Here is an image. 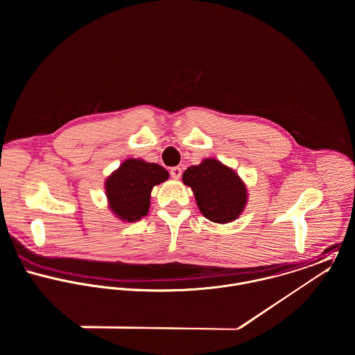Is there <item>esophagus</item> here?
Segmentation results:
<instances>
[{
  "label": "esophagus",
  "instance_id": "34e87169",
  "mask_svg": "<svg viewBox=\"0 0 355 355\" xmlns=\"http://www.w3.org/2000/svg\"><path fill=\"white\" fill-rule=\"evenodd\" d=\"M181 174H182V170L180 167H173L170 170V175L174 178V180H180L181 178Z\"/></svg>",
  "mask_w": 355,
  "mask_h": 355
}]
</instances>
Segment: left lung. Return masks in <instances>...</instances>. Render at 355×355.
<instances>
[{"instance_id": "left-lung-1", "label": "left lung", "mask_w": 355, "mask_h": 355, "mask_svg": "<svg viewBox=\"0 0 355 355\" xmlns=\"http://www.w3.org/2000/svg\"><path fill=\"white\" fill-rule=\"evenodd\" d=\"M182 182L192 189L200 213L215 223L237 219L248 202L247 187L240 175L214 157L188 167Z\"/></svg>"}]
</instances>
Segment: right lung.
<instances>
[{"label": "right lung", "mask_w": 355, "mask_h": 355, "mask_svg": "<svg viewBox=\"0 0 355 355\" xmlns=\"http://www.w3.org/2000/svg\"><path fill=\"white\" fill-rule=\"evenodd\" d=\"M168 180V171L142 159H126L105 180L111 213L123 222H137L149 211L153 187Z\"/></svg>", "instance_id": "1"}]
</instances>
